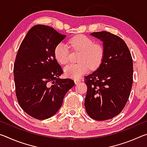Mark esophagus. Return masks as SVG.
<instances>
[{
  "instance_id": "1",
  "label": "esophagus",
  "mask_w": 147,
  "mask_h": 147,
  "mask_svg": "<svg viewBox=\"0 0 147 147\" xmlns=\"http://www.w3.org/2000/svg\"><path fill=\"white\" fill-rule=\"evenodd\" d=\"M74 82H75L76 84L79 83V82H80V79H76H76L74 80Z\"/></svg>"
}]
</instances>
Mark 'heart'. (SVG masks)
Instances as JSON below:
<instances>
[{
	"label": "heart",
	"mask_w": 147,
	"mask_h": 147,
	"mask_svg": "<svg viewBox=\"0 0 147 147\" xmlns=\"http://www.w3.org/2000/svg\"><path fill=\"white\" fill-rule=\"evenodd\" d=\"M69 45L73 51L80 52L78 63H71L64 68L67 77L79 78L92 69L100 65L104 56V49L100 44L94 43L91 38L84 35H77L69 40ZM54 55L59 63L65 65L69 60L68 47L63 43L57 44L54 49Z\"/></svg>",
	"instance_id": "1"
}]
</instances>
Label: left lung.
<instances>
[{
  "label": "left lung",
  "mask_w": 147,
  "mask_h": 147,
  "mask_svg": "<svg viewBox=\"0 0 147 147\" xmlns=\"http://www.w3.org/2000/svg\"><path fill=\"white\" fill-rule=\"evenodd\" d=\"M103 41L100 65L85 76L88 87L84 102L91 118L104 121L113 118L124 109L133 84V61L125 42L109 32L91 34Z\"/></svg>",
  "instance_id": "8db88e82"
}]
</instances>
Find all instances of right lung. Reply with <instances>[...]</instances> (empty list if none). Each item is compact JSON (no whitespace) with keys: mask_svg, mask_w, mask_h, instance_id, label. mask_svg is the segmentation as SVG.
<instances>
[{"mask_svg":"<svg viewBox=\"0 0 147 147\" xmlns=\"http://www.w3.org/2000/svg\"><path fill=\"white\" fill-rule=\"evenodd\" d=\"M65 36L49 26L35 25L17 53L13 74L17 101L28 115L36 119L54 115L74 85L73 80L58 78L63 70L54 55V47Z\"/></svg>","mask_w":147,"mask_h":147,"instance_id":"1","label":"right lung"}]
</instances>
